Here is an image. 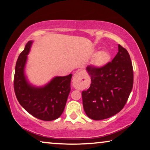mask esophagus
I'll list each match as a JSON object with an SVG mask.
<instances>
[{
  "label": "esophagus",
  "instance_id": "esophagus-1",
  "mask_svg": "<svg viewBox=\"0 0 150 150\" xmlns=\"http://www.w3.org/2000/svg\"><path fill=\"white\" fill-rule=\"evenodd\" d=\"M80 74L79 72H76L74 74V77H73V82H74V83H78L80 80Z\"/></svg>",
  "mask_w": 150,
  "mask_h": 150
}]
</instances>
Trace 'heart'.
<instances>
[{
    "mask_svg": "<svg viewBox=\"0 0 150 150\" xmlns=\"http://www.w3.org/2000/svg\"><path fill=\"white\" fill-rule=\"evenodd\" d=\"M110 59V54L107 51H101L95 55L93 64L96 67H102L109 62Z\"/></svg>",
    "mask_w": 150,
    "mask_h": 150,
    "instance_id": "heart-1",
    "label": "heart"
}]
</instances>
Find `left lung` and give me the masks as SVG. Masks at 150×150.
Returning <instances> with one entry per match:
<instances>
[{
	"mask_svg": "<svg viewBox=\"0 0 150 150\" xmlns=\"http://www.w3.org/2000/svg\"><path fill=\"white\" fill-rule=\"evenodd\" d=\"M91 83L82 92L84 110L88 118L100 120L122 110L133 85V70L127 49L118 45L112 62L97 68L86 67Z\"/></svg>",
	"mask_w": 150,
	"mask_h": 150,
	"instance_id": "left-lung-1",
	"label": "left lung"
}]
</instances>
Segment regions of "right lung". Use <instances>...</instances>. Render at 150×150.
Here are the masks:
<instances>
[{
  "instance_id": "add662e5",
  "label": "right lung",
  "mask_w": 150,
  "mask_h": 150,
  "mask_svg": "<svg viewBox=\"0 0 150 150\" xmlns=\"http://www.w3.org/2000/svg\"><path fill=\"white\" fill-rule=\"evenodd\" d=\"M32 41H29L19 55L14 76V91L20 105L36 118L51 121L64 112L72 75L56 76L42 87L30 84L24 74V68Z\"/></svg>"
}]
</instances>
